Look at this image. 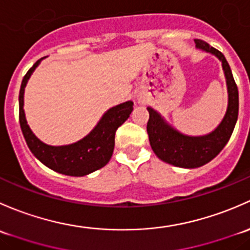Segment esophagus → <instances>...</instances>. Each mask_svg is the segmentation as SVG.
Wrapping results in <instances>:
<instances>
[{
  "label": "esophagus",
  "mask_w": 250,
  "mask_h": 250,
  "mask_svg": "<svg viewBox=\"0 0 250 250\" xmlns=\"http://www.w3.org/2000/svg\"><path fill=\"white\" fill-rule=\"evenodd\" d=\"M138 104H143V101L141 99H138Z\"/></svg>",
  "instance_id": "1"
}]
</instances>
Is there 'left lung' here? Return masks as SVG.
<instances>
[{
    "label": "left lung",
    "mask_w": 250,
    "mask_h": 250,
    "mask_svg": "<svg viewBox=\"0 0 250 250\" xmlns=\"http://www.w3.org/2000/svg\"><path fill=\"white\" fill-rule=\"evenodd\" d=\"M195 47L212 54L221 62L228 87V108L219 125L207 135L189 136L169 125L158 110L146 107V132L151 149L164 163L183 168H196L213 160L230 140L238 118V89L225 56L205 41L195 40Z\"/></svg>",
    "instance_id": "1"
}]
</instances>
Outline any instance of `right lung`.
<instances>
[{"instance_id":"obj_1","label":"right lung","mask_w":250,"mask_h":250,"mask_svg":"<svg viewBox=\"0 0 250 250\" xmlns=\"http://www.w3.org/2000/svg\"><path fill=\"white\" fill-rule=\"evenodd\" d=\"M42 58L25 74L19 92V122L22 135L31 153L43 165L53 171L66 176L83 177L106 166L114 150V138L118 127L130 117L133 102L126 101L104 112L96 126L77 142L66 146H49L42 142L27 124L24 110V92L31 74L33 73Z\"/></svg>"}]
</instances>
